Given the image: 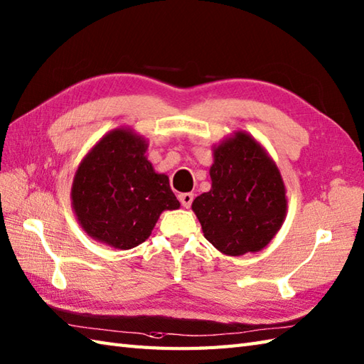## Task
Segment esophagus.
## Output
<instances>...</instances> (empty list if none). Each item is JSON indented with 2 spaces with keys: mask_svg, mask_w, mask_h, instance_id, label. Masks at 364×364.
Listing matches in <instances>:
<instances>
[{
  "mask_svg": "<svg viewBox=\"0 0 364 364\" xmlns=\"http://www.w3.org/2000/svg\"><path fill=\"white\" fill-rule=\"evenodd\" d=\"M178 200L181 201V205L184 208H191L192 205V200H193V193L192 192H184V193H180L178 196Z\"/></svg>",
  "mask_w": 364,
  "mask_h": 364,
  "instance_id": "obj_1",
  "label": "esophagus"
}]
</instances>
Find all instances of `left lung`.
<instances>
[{"mask_svg":"<svg viewBox=\"0 0 364 364\" xmlns=\"http://www.w3.org/2000/svg\"><path fill=\"white\" fill-rule=\"evenodd\" d=\"M210 191L192 201L206 240L226 256L264 250L287 215V191L273 158L247 132L213 147Z\"/></svg>","mask_w":364,"mask_h":364,"instance_id":"obj_1","label":"left lung"}]
</instances>
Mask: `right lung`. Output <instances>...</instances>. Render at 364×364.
Segmentation results:
<instances>
[{
	"label": "right lung",
	"instance_id": "1",
	"mask_svg": "<svg viewBox=\"0 0 364 364\" xmlns=\"http://www.w3.org/2000/svg\"><path fill=\"white\" fill-rule=\"evenodd\" d=\"M147 139L119 127L100 138L74 173L71 206L92 240L114 250L146 242L164 210L180 208L166 173L147 159Z\"/></svg>",
	"mask_w": 364,
	"mask_h": 364
}]
</instances>
